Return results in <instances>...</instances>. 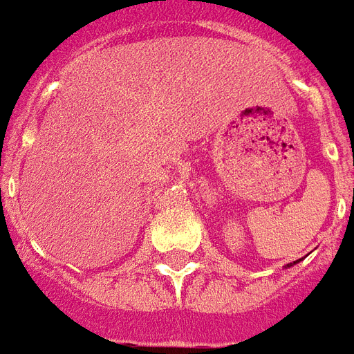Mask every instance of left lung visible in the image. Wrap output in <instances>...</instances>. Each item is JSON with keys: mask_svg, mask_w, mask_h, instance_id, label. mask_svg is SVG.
Returning a JSON list of instances; mask_svg holds the SVG:
<instances>
[{"mask_svg": "<svg viewBox=\"0 0 354 354\" xmlns=\"http://www.w3.org/2000/svg\"><path fill=\"white\" fill-rule=\"evenodd\" d=\"M299 261H301V259H299ZM299 261H293V263H289V264H288V268H289V266H293V264H297Z\"/></svg>", "mask_w": 354, "mask_h": 354, "instance_id": "1", "label": "left lung"}]
</instances>
